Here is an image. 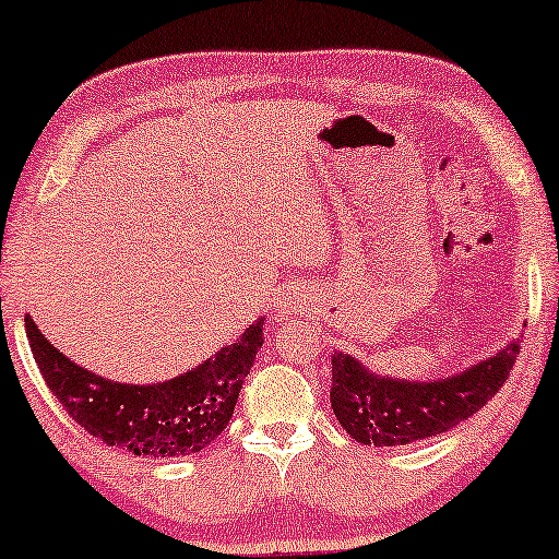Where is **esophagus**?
Here are the masks:
<instances>
[{"label": "esophagus", "mask_w": 559, "mask_h": 559, "mask_svg": "<svg viewBox=\"0 0 559 559\" xmlns=\"http://www.w3.org/2000/svg\"><path fill=\"white\" fill-rule=\"evenodd\" d=\"M310 305L312 301L305 292H292L284 301H281V312H284V316H305V312L310 310Z\"/></svg>", "instance_id": "esophagus-1"}]
</instances>
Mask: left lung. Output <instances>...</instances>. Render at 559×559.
<instances>
[{"label":"left lung","mask_w":559,"mask_h":559,"mask_svg":"<svg viewBox=\"0 0 559 559\" xmlns=\"http://www.w3.org/2000/svg\"><path fill=\"white\" fill-rule=\"evenodd\" d=\"M518 355L521 342L512 338L497 355L471 365L463 373L413 381L378 376L357 357L333 352V415L357 444L404 447L431 439L476 415L502 389Z\"/></svg>","instance_id":"obj_1"}]
</instances>
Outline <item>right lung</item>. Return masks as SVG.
Wrapping results in <instances>:
<instances>
[{"instance_id": "obj_1", "label": "right lung", "mask_w": 559, "mask_h": 559, "mask_svg": "<svg viewBox=\"0 0 559 559\" xmlns=\"http://www.w3.org/2000/svg\"><path fill=\"white\" fill-rule=\"evenodd\" d=\"M254 320L210 360L159 383H120L75 365L25 318L31 352L55 400L83 431L136 457H183L213 444L234 415L243 378L262 346Z\"/></svg>"}]
</instances>
